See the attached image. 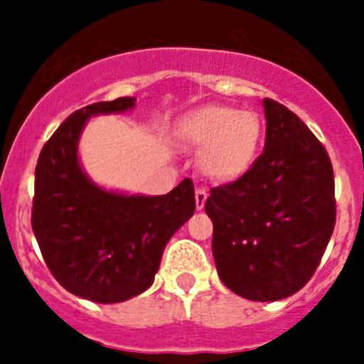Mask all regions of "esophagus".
<instances>
[{
  "mask_svg": "<svg viewBox=\"0 0 364 364\" xmlns=\"http://www.w3.org/2000/svg\"><path fill=\"white\" fill-rule=\"evenodd\" d=\"M205 199H208V192L204 188H197L196 190V208L203 209L205 204Z\"/></svg>",
  "mask_w": 364,
  "mask_h": 364,
  "instance_id": "34e87169",
  "label": "esophagus"
}]
</instances>
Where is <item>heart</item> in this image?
Masks as SVG:
<instances>
[{
    "label": "heart",
    "mask_w": 364,
    "mask_h": 364,
    "mask_svg": "<svg viewBox=\"0 0 364 364\" xmlns=\"http://www.w3.org/2000/svg\"><path fill=\"white\" fill-rule=\"evenodd\" d=\"M181 141L203 151L200 167L215 181H229L243 174L259 149V117L230 107H205L185 119Z\"/></svg>",
    "instance_id": "b5f03b06"
}]
</instances>
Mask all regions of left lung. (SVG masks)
Segmentation results:
<instances>
[{
  "instance_id": "obj_1",
  "label": "left lung",
  "mask_w": 364,
  "mask_h": 364,
  "mask_svg": "<svg viewBox=\"0 0 364 364\" xmlns=\"http://www.w3.org/2000/svg\"><path fill=\"white\" fill-rule=\"evenodd\" d=\"M262 155L236 181L209 190L213 257L237 296L278 301L314 277L336 222L328 151L285 105L264 98Z\"/></svg>"
}]
</instances>
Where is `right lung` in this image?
<instances>
[{"label":"right lung","instance_id":"obj_1","mask_svg":"<svg viewBox=\"0 0 364 364\" xmlns=\"http://www.w3.org/2000/svg\"><path fill=\"white\" fill-rule=\"evenodd\" d=\"M134 105L135 98L121 97L70 114L35 168L31 227L43 260L68 292L95 303L144 292L167 241L196 211L188 178L167 196H124L97 186L80 167L77 144L86 121Z\"/></svg>","mask_w":364,"mask_h":364}]
</instances>
